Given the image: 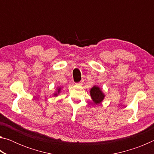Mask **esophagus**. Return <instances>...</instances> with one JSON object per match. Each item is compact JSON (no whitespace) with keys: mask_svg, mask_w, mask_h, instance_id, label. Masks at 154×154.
<instances>
[{"mask_svg":"<svg viewBox=\"0 0 154 154\" xmlns=\"http://www.w3.org/2000/svg\"><path fill=\"white\" fill-rule=\"evenodd\" d=\"M76 85H79V86H82V85H83V83H82V82H79V83H77Z\"/></svg>","mask_w":154,"mask_h":154,"instance_id":"1","label":"esophagus"}]
</instances>
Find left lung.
I'll use <instances>...</instances> for the list:
<instances>
[{
    "instance_id": "obj_1",
    "label": "left lung",
    "mask_w": 154,
    "mask_h": 154,
    "mask_svg": "<svg viewBox=\"0 0 154 154\" xmlns=\"http://www.w3.org/2000/svg\"><path fill=\"white\" fill-rule=\"evenodd\" d=\"M90 93L93 102L96 105H98V104L102 103V101L105 97V94L103 93L102 90L98 86H97V85H94V86H93L91 88Z\"/></svg>"
}]
</instances>
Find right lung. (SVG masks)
<instances>
[{"label": "right lung", "mask_w": 154, "mask_h": 154, "mask_svg": "<svg viewBox=\"0 0 154 154\" xmlns=\"http://www.w3.org/2000/svg\"><path fill=\"white\" fill-rule=\"evenodd\" d=\"M61 89H62V88L61 87H58V88H57V89H56V91L54 93V94H53V96H58V95L60 93V92H61Z\"/></svg>", "instance_id": "right-lung-1"}]
</instances>
